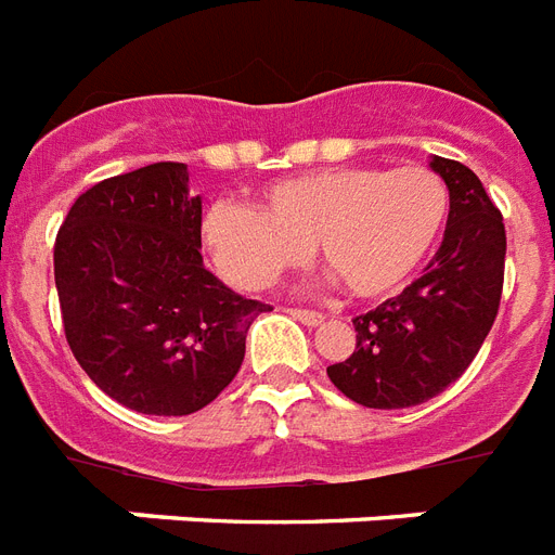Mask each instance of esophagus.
<instances>
[{
	"label": "esophagus",
	"instance_id": "34e87169",
	"mask_svg": "<svg viewBox=\"0 0 555 555\" xmlns=\"http://www.w3.org/2000/svg\"><path fill=\"white\" fill-rule=\"evenodd\" d=\"M286 312H289L292 318H298L300 323H306V326H318V323H323L321 312H314V309H304V306H292V309H286Z\"/></svg>",
	"mask_w": 555,
	"mask_h": 555
}]
</instances>
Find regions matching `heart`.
Returning a JSON list of instances; mask_svg holds the SVG:
<instances>
[{
  "instance_id": "1",
  "label": "heart",
  "mask_w": 555,
  "mask_h": 555,
  "mask_svg": "<svg viewBox=\"0 0 555 555\" xmlns=\"http://www.w3.org/2000/svg\"><path fill=\"white\" fill-rule=\"evenodd\" d=\"M450 220V189L427 166L321 168L286 177L260 203L215 201L203 241L225 281L263 289L318 246L352 298H387L427 263Z\"/></svg>"
}]
</instances>
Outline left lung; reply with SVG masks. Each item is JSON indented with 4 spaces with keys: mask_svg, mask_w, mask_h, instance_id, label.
I'll use <instances>...</instances> for the list:
<instances>
[{
    "mask_svg": "<svg viewBox=\"0 0 555 555\" xmlns=\"http://www.w3.org/2000/svg\"><path fill=\"white\" fill-rule=\"evenodd\" d=\"M429 166L450 189L441 249L398 298L354 318V352L326 366L349 401L372 410H403L444 392L473 363L502 304V211L464 163L433 157Z\"/></svg>",
    "mask_w": 555,
    "mask_h": 555,
    "instance_id": "left-lung-1",
    "label": "left lung"
}]
</instances>
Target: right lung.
Here are the masks:
<instances>
[{"mask_svg": "<svg viewBox=\"0 0 555 555\" xmlns=\"http://www.w3.org/2000/svg\"><path fill=\"white\" fill-rule=\"evenodd\" d=\"M201 197L183 163L91 185L53 243L65 338L88 378L128 410L189 415L215 401L272 306L241 298L203 266Z\"/></svg>", "mask_w": 555, "mask_h": 555, "instance_id": "add662e5", "label": "right lung"}]
</instances>
